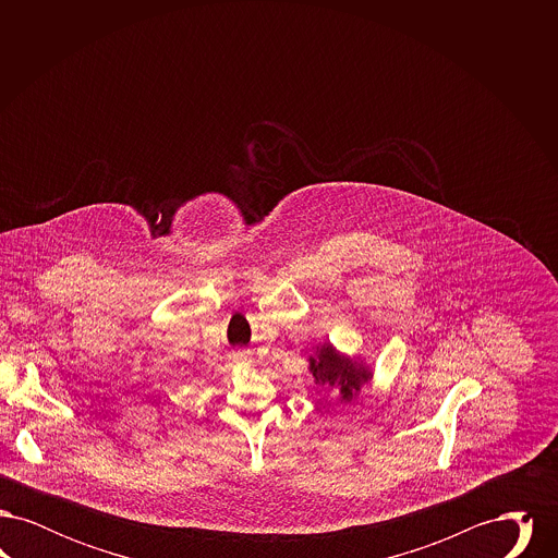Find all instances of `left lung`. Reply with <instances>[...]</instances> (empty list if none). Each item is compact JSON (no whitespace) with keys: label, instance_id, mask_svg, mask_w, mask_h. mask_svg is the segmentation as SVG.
Segmentation results:
<instances>
[{"label":"left lung","instance_id":"1","mask_svg":"<svg viewBox=\"0 0 558 558\" xmlns=\"http://www.w3.org/2000/svg\"><path fill=\"white\" fill-rule=\"evenodd\" d=\"M310 371L314 372L318 385L339 387L343 399L353 398V393H357L360 387L368 380L366 371H357L351 362L337 355L330 345L319 347L318 357H312Z\"/></svg>","mask_w":558,"mask_h":558}]
</instances>
